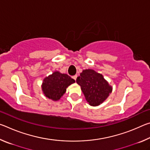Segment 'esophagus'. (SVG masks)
Wrapping results in <instances>:
<instances>
[{"instance_id": "esophagus-1", "label": "esophagus", "mask_w": 150, "mask_h": 150, "mask_svg": "<svg viewBox=\"0 0 150 150\" xmlns=\"http://www.w3.org/2000/svg\"><path fill=\"white\" fill-rule=\"evenodd\" d=\"M77 75L73 76V79L76 80V79H77Z\"/></svg>"}]
</instances>
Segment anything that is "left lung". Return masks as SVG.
<instances>
[{
    "label": "left lung",
    "instance_id": "1",
    "mask_svg": "<svg viewBox=\"0 0 150 150\" xmlns=\"http://www.w3.org/2000/svg\"><path fill=\"white\" fill-rule=\"evenodd\" d=\"M76 82L80 85L86 100L93 106L101 105L112 91L103 75L91 69L83 70Z\"/></svg>",
    "mask_w": 150,
    "mask_h": 150
}]
</instances>
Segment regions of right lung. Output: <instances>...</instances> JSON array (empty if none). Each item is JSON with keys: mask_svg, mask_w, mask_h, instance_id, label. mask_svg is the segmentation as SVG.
I'll list each match as a JSON object with an SVG mask.
<instances>
[{"mask_svg": "<svg viewBox=\"0 0 150 150\" xmlns=\"http://www.w3.org/2000/svg\"><path fill=\"white\" fill-rule=\"evenodd\" d=\"M75 81L65 73L58 71L48 75L43 80L42 91L47 98L58 101L66 92V89Z\"/></svg>", "mask_w": 150, "mask_h": 150, "instance_id": "1", "label": "right lung"}]
</instances>
